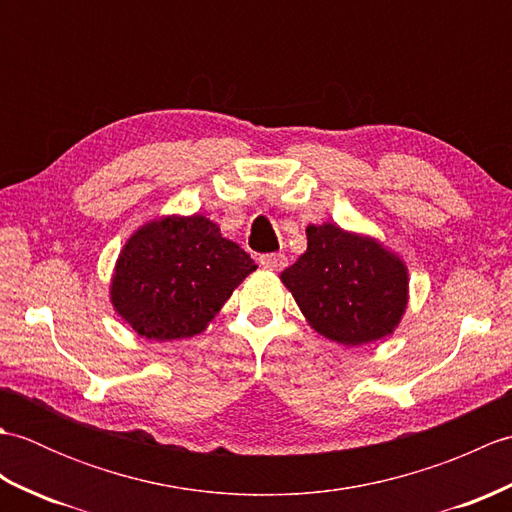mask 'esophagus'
Returning <instances> with one entry per match:
<instances>
[{
	"label": "esophagus",
	"mask_w": 512,
	"mask_h": 512,
	"mask_svg": "<svg viewBox=\"0 0 512 512\" xmlns=\"http://www.w3.org/2000/svg\"><path fill=\"white\" fill-rule=\"evenodd\" d=\"M259 264H262V268L266 270H281L288 264V259L281 253H266V255H259Z\"/></svg>",
	"instance_id": "esophagus-1"
}]
</instances>
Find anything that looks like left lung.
<instances>
[{
    "instance_id": "left-lung-1",
    "label": "left lung",
    "mask_w": 512,
    "mask_h": 512,
    "mask_svg": "<svg viewBox=\"0 0 512 512\" xmlns=\"http://www.w3.org/2000/svg\"><path fill=\"white\" fill-rule=\"evenodd\" d=\"M308 250L281 273L303 317L325 339L363 345L394 332L407 308V268L372 237L310 224Z\"/></svg>"
}]
</instances>
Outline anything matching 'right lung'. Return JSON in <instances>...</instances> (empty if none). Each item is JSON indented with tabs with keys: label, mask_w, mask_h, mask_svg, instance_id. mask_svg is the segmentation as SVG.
Instances as JSON below:
<instances>
[{
	"label": "right lung",
	"mask_w": 512,
	"mask_h": 512,
	"mask_svg": "<svg viewBox=\"0 0 512 512\" xmlns=\"http://www.w3.org/2000/svg\"><path fill=\"white\" fill-rule=\"evenodd\" d=\"M257 266L204 215L160 217L129 237L112 277L114 310L151 341L200 334Z\"/></svg>",
	"instance_id": "1"
}]
</instances>
